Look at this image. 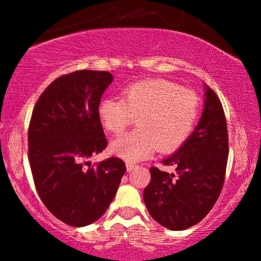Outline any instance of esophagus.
I'll return each mask as SVG.
<instances>
[{
  "label": "esophagus",
  "instance_id": "34e87169",
  "mask_svg": "<svg viewBox=\"0 0 261 261\" xmlns=\"http://www.w3.org/2000/svg\"><path fill=\"white\" fill-rule=\"evenodd\" d=\"M126 169H127V172H133V170L138 169V165L133 164V163H126Z\"/></svg>",
  "mask_w": 261,
  "mask_h": 261
}]
</instances>
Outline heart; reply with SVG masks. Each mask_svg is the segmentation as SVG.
Listing matches in <instances>:
<instances>
[{
	"label": "heart",
	"instance_id": "obj_1",
	"mask_svg": "<svg viewBox=\"0 0 261 261\" xmlns=\"http://www.w3.org/2000/svg\"><path fill=\"white\" fill-rule=\"evenodd\" d=\"M198 116V97L165 80L134 83L122 99L107 97L98 105V117L110 133L122 134L138 118L139 130L116 139L111 151L128 163L147 159L159 147L170 152L188 139Z\"/></svg>",
	"mask_w": 261,
	"mask_h": 261
}]
</instances>
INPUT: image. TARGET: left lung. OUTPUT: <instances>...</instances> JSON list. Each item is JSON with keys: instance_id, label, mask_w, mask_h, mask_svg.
<instances>
[{"instance_id": "8db88e82", "label": "left lung", "mask_w": 261, "mask_h": 261, "mask_svg": "<svg viewBox=\"0 0 261 261\" xmlns=\"http://www.w3.org/2000/svg\"><path fill=\"white\" fill-rule=\"evenodd\" d=\"M227 156L222 105L204 84L203 111L196 128L174 154L162 162L174 167L175 173L150 168L151 180L144 189L150 216L173 231L186 230L203 220L221 193Z\"/></svg>"}]
</instances>
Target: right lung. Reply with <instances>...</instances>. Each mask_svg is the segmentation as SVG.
<instances>
[{"label": "right lung", "instance_id": "obj_1", "mask_svg": "<svg viewBox=\"0 0 261 261\" xmlns=\"http://www.w3.org/2000/svg\"><path fill=\"white\" fill-rule=\"evenodd\" d=\"M114 81L109 72L77 70L53 82L35 105L29 126V160L41 201L75 227L102 217L114 199L125 163L87 160L107 146L98 105Z\"/></svg>", "mask_w": 261, "mask_h": 261}]
</instances>
